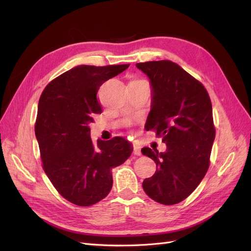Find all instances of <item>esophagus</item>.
I'll use <instances>...</instances> for the list:
<instances>
[{"instance_id":"esophagus-1","label":"esophagus","mask_w":251,"mask_h":251,"mask_svg":"<svg viewBox=\"0 0 251 251\" xmlns=\"http://www.w3.org/2000/svg\"><path fill=\"white\" fill-rule=\"evenodd\" d=\"M134 154L135 155H141V149L138 145H134Z\"/></svg>"}]
</instances>
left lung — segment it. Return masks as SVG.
I'll list each match as a JSON object with an SVG mask.
<instances>
[{"label": "left lung", "instance_id": "8db88e82", "mask_svg": "<svg viewBox=\"0 0 251 251\" xmlns=\"http://www.w3.org/2000/svg\"><path fill=\"white\" fill-rule=\"evenodd\" d=\"M150 79L151 111L147 130H156L166 143L159 153L143 148V155L156 164V172L145 179L147 195L163 205L185 200L209 167L216 130L207 90L177 63L169 60L137 63Z\"/></svg>", "mask_w": 251, "mask_h": 251}]
</instances>
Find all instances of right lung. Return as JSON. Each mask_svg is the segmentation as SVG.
<instances>
[{
	"label": "right lung",
	"mask_w": 251,
	"mask_h": 251,
	"mask_svg": "<svg viewBox=\"0 0 251 251\" xmlns=\"http://www.w3.org/2000/svg\"><path fill=\"white\" fill-rule=\"evenodd\" d=\"M129 65L77 66L47 85L41 95L35 122L44 172L61 196L77 206H92L109 194L112 169L132 152L122 137L94 145L89 124L101 113L99 87Z\"/></svg>",
	"instance_id": "right-lung-1"
}]
</instances>
